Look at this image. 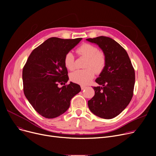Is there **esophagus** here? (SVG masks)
Masks as SVG:
<instances>
[{
    "mask_svg": "<svg viewBox=\"0 0 156 156\" xmlns=\"http://www.w3.org/2000/svg\"><path fill=\"white\" fill-rule=\"evenodd\" d=\"M87 87L85 85H81V90H84Z\"/></svg>",
    "mask_w": 156,
    "mask_h": 156,
    "instance_id": "obj_1",
    "label": "esophagus"
}]
</instances>
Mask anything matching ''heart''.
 I'll return each mask as SVG.
<instances>
[{
	"label": "heart",
	"mask_w": 156,
	"mask_h": 156,
	"mask_svg": "<svg viewBox=\"0 0 156 156\" xmlns=\"http://www.w3.org/2000/svg\"><path fill=\"white\" fill-rule=\"evenodd\" d=\"M76 53L81 57L87 58L85 68L86 69L76 70L70 74V79L73 82L86 85L97 74L101 73L106 64L105 54L95 45L90 44H83L76 49ZM64 63L66 68L70 71L76 68L75 56L71 52L65 55Z\"/></svg>",
	"instance_id": "obj_1"
}]
</instances>
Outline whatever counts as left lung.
Listing matches in <instances>:
<instances>
[{
	"instance_id": "8db88e82",
	"label": "left lung",
	"mask_w": 156,
	"mask_h": 156,
	"mask_svg": "<svg viewBox=\"0 0 156 156\" xmlns=\"http://www.w3.org/2000/svg\"><path fill=\"white\" fill-rule=\"evenodd\" d=\"M87 40L99 45L106 58L105 67L95 80L100 86L93 87L95 95L88 101V108L97 116L112 119L132 99L135 70L125 48L114 40L101 36Z\"/></svg>"
}]
</instances>
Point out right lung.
<instances>
[{"mask_svg":"<svg viewBox=\"0 0 156 156\" xmlns=\"http://www.w3.org/2000/svg\"><path fill=\"white\" fill-rule=\"evenodd\" d=\"M52 37L31 52L23 69V91L34 109L46 118L58 117L66 111L80 86L70 82L64 59L81 40ZM65 85L59 87V83Z\"/></svg>","mask_w":156,"mask_h":156,"instance_id":"right-lung-1","label":"right lung"}]
</instances>
